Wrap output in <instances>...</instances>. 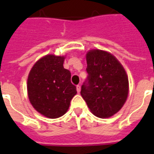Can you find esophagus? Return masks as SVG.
<instances>
[{
    "mask_svg": "<svg viewBox=\"0 0 154 154\" xmlns=\"http://www.w3.org/2000/svg\"><path fill=\"white\" fill-rule=\"evenodd\" d=\"M77 92H78V93H79V92L81 91V86H80V85H77Z\"/></svg>",
    "mask_w": 154,
    "mask_h": 154,
    "instance_id": "34e87169",
    "label": "esophagus"
}]
</instances>
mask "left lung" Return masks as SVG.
<instances>
[{
    "label": "left lung",
    "mask_w": 154,
    "mask_h": 154,
    "mask_svg": "<svg viewBox=\"0 0 154 154\" xmlns=\"http://www.w3.org/2000/svg\"><path fill=\"white\" fill-rule=\"evenodd\" d=\"M87 80L81 95L97 117L109 118L119 111L129 93V80L124 67L108 52L92 49L87 54Z\"/></svg>",
    "instance_id": "1"
}]
</instances>
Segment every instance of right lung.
<instances>
[{
  "mask_svg": "<svg viewBox=\"0 0 154 154\" xmlns=\"http://www.w3.org/2000/svg\"><path fill=\"white\" fill-rule=\"evenodd\" d=\"M64 57L48 54L33 66L27 82L29 99L38 113L50 119L63 116L77 94Z\"/></svg>",
  "mask_w": 154,
  "mask_h": 154,
  "instance_id": "1",
  "label": "right lung"
}]
</instances>
